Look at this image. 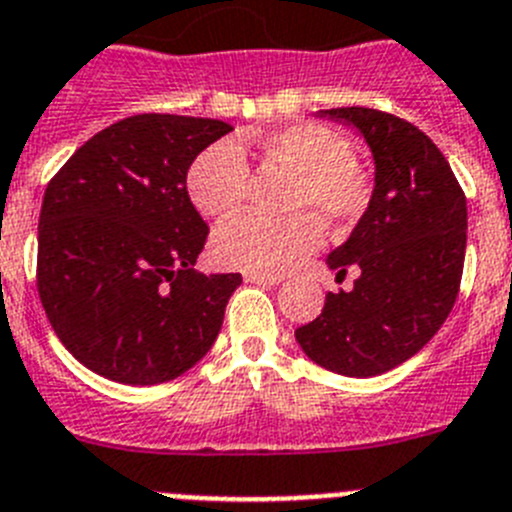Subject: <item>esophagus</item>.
<instances>
[{
  "label": "esophagus",
  "instance_id": "obj_1",
  "mask_svg": "<svg viewBox=\"0 0 512 512\" xmlns=\"http://www.w3.org/2000/svg\"><path fill=\"white\" fill-rule=\"evenodd\" d=\"M246 282L264 284V287H274V284L282 282V277H279V274H253V271H248Z\"/></svg>",
  "mask_w": 512,
  "mask_h": 512
}]
</instances>
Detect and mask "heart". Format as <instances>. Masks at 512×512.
I'll return each instance as SVG.
<instances>
[{"instance_id":"obj_1","label":"heart","mask_w":512,"mask_h":512,"mask_svg":"<svg viewBox=\"0 0 512 512\" xmlns=\"http://www.w3.org/2000/svg\"><path fill=\"white\" fill-rule=\"evenodd\" d=\"M266 158L297 171L289 192V217L238 215L212 235L217 264L253 274H279L300 264L323 241V224L343 230L369 205L366 179L354 169V146L320 122H292L256 138ZM189 200L205 217H225L248 192V161L235 140L202 148L187 171Z\"/></svg>"}]
</instances>
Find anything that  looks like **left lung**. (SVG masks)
<instances>
[{"label":"left lung","mask_w":512,"mask_h":512,"mask_svg":"<svg viewBox=\"0 0 512 512\" xmlns=\"http://www.w3.org/2000/svg\"><path fill=\"white\" fill-rule=\"evenodd\" d=\"M354 125L374 158V189L328 269L351 292H328L312 323L295 330L318 366L343 377H377L415 356L449 318L467 251V197L423 130L369 107L320 110Z\"/></svg>","instance_id":"1"}]
</instances>
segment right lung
<instances>
[{"label":"right lung","mask_w":512,"mask_h":512,"mask_svg":"<svg viewBox=\"0 0 512 512\" xmlns=\"http://www.w3.org/2000/svg\"><path fill=\"white\" fill-rule=\"evenodd\" d=\"M230 130L210 117H125L45 189L40 302L63 346L99 377L169 382L215 343L241 274L192 269L210 230L189 200L187 171Z\"/></svg>","instance_id":"add662e5"}]
</instances>
